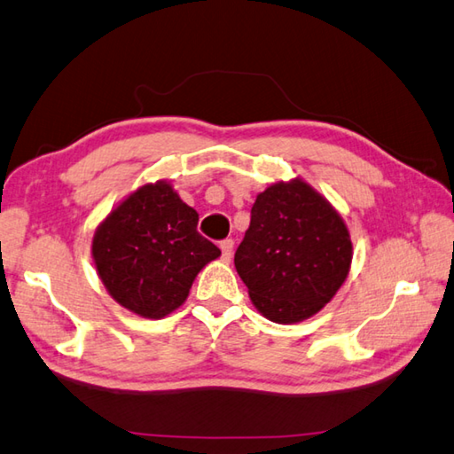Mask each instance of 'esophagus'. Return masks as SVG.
<instances>
[{
  "instance_id": "obj_1",
  "label": "esophagus",
  "mask_w": 454,
  "mask_h": 454,
  "mask_svg": "<svg viewBox=\"0 0 454 454\" xmlns=\"http://www.w3.org/2000/svg\"><path fill=\"white\" fill-rule=\"evenodd\" d=\"M220 250H222V257H224V260H230V257H232V252H234V239H230V238L222 239Z\"/></svg>"
}]
</instances>
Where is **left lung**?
Here are the masks:
<instances>
[{
  "mask_svg": "<svg viewBox=\"0 0 454 454\" xmlns=\"http://www.w3.org/2000/svg\"><path fill=\"white\" fill-rule=\"evenodd\" d=\"M350 262L342 218L303 181L271 184L257 194L234 255L252 303L281 325L318 313L340 289Z\"/></svg>",
  "mask_w": 454,
  "mask_h": 454,
  "instance_id": "8db88e82",
  "label": "left lung"
}]
</instances>
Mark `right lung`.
<instances>
[{
    "label": "right lung",
    "mask_w": 454,
    "mask_h": 454,
    "mask_svg": "<svg viewBox=\"0 0 454 454\" xmlns=\"http://www.w3.org/2000/svg\"><path fill=\"white\" fill-rule=\"evenodd\" d=\"M197 224V210L167 183L129 194L92 242L96 270L110 295L145 318H161L181 307L197 273L220 255Z\"/></svg>",
    "instance_id": "obj_1"
}]
</instances>
